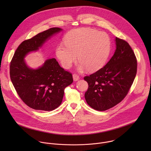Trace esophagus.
I'll list each match as a JSON object with an SVG mask.
<instances>
[{
    "label": "esophagus",
    "instance_id": "1",
    "mask_svg": "<svg viewBox=\"0 0 151 151\" xmlns=\"http://www.w3.org/2000/svg\"><path fill=\"white\" fill-rule=\"evenodd\" d=\"M73 79L74 81H77L79 79V76L76 74H73Z\"/></svg>",
    "mask_w": 151,
    "mask_h": 151
}]
</instances>
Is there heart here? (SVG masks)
Here are the masks:
<instances>
[{"mask_svg": "<svg viewBox=\"0 0 151 151\" xmlns=\"http://www.w3.org/2000/svg\"><path fill=\"white\" fill-rule=\"evenodd\" d=\"M64 44L56 49V55L61 65L70 68L77 60L80 61L77 69L94 72L106 63L111 51V40L106 33L90 28L74 29L66 36Z\"/></svg>", "mask_w": 151, "mask_h": 151, "instance_id": "heart-1", "label": "heart"}]
</instances>
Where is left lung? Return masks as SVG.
<instances>
[{
  "instance_id": "8db88e82",
  "label": "left lung",
  "mask_w": 151,
  "mask_h": 151,
  "mask_svg": "<svg viewBox=\"0 0 151 151\" xmlns=\"http://www.w3.org/2000/svg\"><path fill=\"white\" fill-rule=\"evenodd\" d=\"M116 50L106 65L89 76L85 93L87 104L95 110L104 111L121 102L127 94L137 73L135 54L128 43L115 38Z\"/></svg>"
}]
</instances>
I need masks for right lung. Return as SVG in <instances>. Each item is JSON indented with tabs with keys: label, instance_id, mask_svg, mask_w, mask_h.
<instances>
[{
	"label": "right lung",
	"instance_id": "obj_1",
	"mask_svg": "<svg viewBox=\"0 0 151 151\" xmlns=\"http://www.w3.org/2000/svg\"><path fill=\"white\" fill-rule=\"evenodd\" d=\"M61 31V28H51L23 41L11 60L12 83L21 100L33 109L50 111L57 108L62 102L64 89L73 82L72 74L61 68L54 58L46 60L37 69L30 68L24 59Z\"/></svg>",
	"mask_w": 151,
	"mask_h": 151
}]
</instances>
